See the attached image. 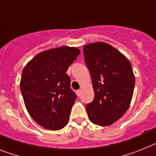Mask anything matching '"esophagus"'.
<instances>
[{"mask_svg": "<svg viewBox=\"0 0 156 156\" xmlns=\"http://www.w3.org/2000/svg\"><path fill=\"white\" fill-rule=\"evenodd\" d=\"M76 94H77V96H80V94H81L80 90H78V91L76 92Z\"/></svg>", "mask_w": 156, "mask_h": 156, "instance_id": "34e87169", "label": "esophagus"}]
</instances>
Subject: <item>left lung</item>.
<instances>
[{"label":"left lung","instance_id":"8db88e82","mask_svg":"<svg viewBox=\"0 0 156 156\" xmlns=\"http://www.w3.org/2000/svg\"><path fill=\"white\" fill-rule=\"evenodd\" d=\"M84 60L92 80L95 97L86 105L90 121L109 126L129 108L135 87L131 63L123 53L104 42L83 46Z\"/></svg>","mask_w":156,"mask_h":156}]
</instances>
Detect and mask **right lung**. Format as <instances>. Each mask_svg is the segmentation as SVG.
<instances>
[{
  "label": "right lung",
  "mask_w": 156,
  "mask_h": 156,
  "mask_svg": "<svg viewBox=\"0 0 156 156\" xmlns=\"http://www.w3.org/2000/svg\"><path fill=\"white\" fill-rule=\"evenodd\" d=\"M80 53L76 47L60 46L41 52L27 63L20 87L30 116L44 128L60 130L67 125L76 96L66 74Z\"/></svg>",
  "instance_id": "add662e5"
}]
</instances>
